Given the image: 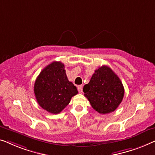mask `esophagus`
I'll return each mask as SVG.
<instances>
[{
    "instance_id": "1",
    "label": "esophagus",
    "mask_w": 155,
    "mask_h": 155,
    "mask_svg": "<svg viewBox=\"0 0 155 155\" xmlns=\"http://www.w3.org/2000/svg\"><path fill=\"white\" fill-rule=\"evenodd\" d=\"M78 91L79 93H82V91H83V86H78Z\"/></svg>"
}]
</instances>
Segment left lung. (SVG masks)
Masks as SVG:
<instances>
[{
  "label": "left lung",
  "mask_w": 155,
  "mask_h": 155,
  "mask_svg": "<svg viewBox=\"0 0 155 155\" xmlns=\"http://www.w3.org/2000/svg\"><path fill=\"white\" fill-rule=\"evenodd\" d=\"M85 97L92 107L105 114L116 110L123 100L124 88L120 78L105 65L95 71L90 82L84 86Z\"/></svg>",
  "instance_id": "1"
}]
</instances>
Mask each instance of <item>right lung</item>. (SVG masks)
<instances>
[{"instance_id": "add662e5", "label": "right lung", "mask_w": 155, "mask_h": 155, "mask_svg": "<svg viewBox=\"0 0 155 155\" xmlns=\"http://www.w3.org/2000/svg\"><path fill=\"white\" fill-rule=\"evenodd\" d=\"M34 91L39 105L52 114L62 112L78 93L77 87L67 78L61 62H53L41 71Z\"/></svg>"}]
</instances>
